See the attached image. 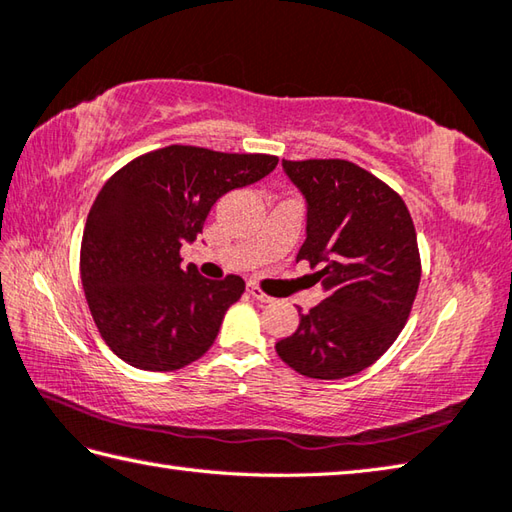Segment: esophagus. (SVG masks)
<instances>
[{"label":"esophagus","instance_id":"esophagus-1","mask_svg":"<svg viewBox=\"0 0 512 512\" xmlns=\"http://www.w3.org/2000/svg\"><path fill=\"white\" fill-rule=\"evenodd\" d=\"M248 293H250V297L257 299V302H262V304H270V302H273V297L266 295L264 290L259 288V286H255V284H248Z\"/></svg>","mask_w":512,"mask_h":512}]
</instances>
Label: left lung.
<instances>
[{
    "label": "left lung",
    "instance_id": "left-lung-1",
    "mask_svg": "<svg viewBox=\"0 0 512 512\" xmlns=\"http://www.w3.org/2000/svg\"><path fill=\"white\" fill-rule=\"evenodd\" d=\"M306 199L308 262L322 282V304L299 315L277 355L313 379H342L382 357L413 308L422 262L404 199L346 159H282Z\"/></svg>",
    "mask_w": 512,
    "mask_h": 512
}]
</instances>
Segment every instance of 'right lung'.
<instances>
[{"label": "right lung", "mask_w": 512, "mask_h": 512, "mask_svg": "<svg viewBox=\"0 0 512 512\" xmlns=\"http://www.w3.org/2000/svg\"><path fill=\"white\" fill-rule=\"evenodd\" d=\"M273 155L166 146L119 168L90 208L79 270L99 335L126 364L168 373L213 346L244 279L182 268L179 248L202 233L228 190L275 170Z\"/></svg>", "instance_id": "obj_1"}]
</instances>
